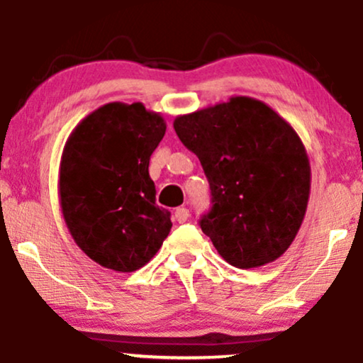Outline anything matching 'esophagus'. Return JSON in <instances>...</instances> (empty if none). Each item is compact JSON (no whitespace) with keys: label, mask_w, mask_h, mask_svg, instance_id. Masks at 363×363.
<instances>
[{"label":"esophagus","mask_w":363,"mask_h":363,"mask_svg":"<svg viewBox=\"0 0 363 363\" xmlns=\"http://www.w3.org/2000/svg\"><path fill=\"white\" fill-rule=\"evenodd\" d=\"M174 218H176V222L179 223H184L187 218H189V210L187 208H177L176 211H174Z\"/></svg>","instance_id":"esophagus-1"}]
</instances>
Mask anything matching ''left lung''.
I'll return each mask as SVG.
<instances>
[{
    "label": "left lung",
    "instance_id": "left-lung-1",
    "mask_svg": "<svg viewBox=\"0 0 363 363\" xmlns=\"http://www.w3.org/2000/svg\"><path fill=\"white\" fill-rule=\"evenodd\" d=\"M174 129L210 182L213 208L199 225L220 256L242 269L277 261L301 230L311 194L297 131L245 95L177 116Z\"/></svg>",
    "mask_w": 363,
    "mask_h": 363
}]
</instances>
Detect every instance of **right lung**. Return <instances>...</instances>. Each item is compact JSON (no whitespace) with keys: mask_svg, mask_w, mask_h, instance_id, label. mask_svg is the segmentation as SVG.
<instances>
[{"mask_svg":"<svg viewBox=\"0 0 363 363\" xmlns=\"http://www.w3.org/2000/svg\"><path fill=\"white\" fill-rule=\"evenodd\" d=\"M165 129L141 102H109L83 118L62 148V218L78 247L112 272L143 268L172 228L148 174Z\"/></svg>","mask_w":363,"mask_h":363,"instance_id":"1","label":"right lung"}]
</instances>
